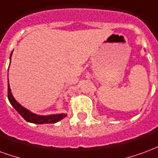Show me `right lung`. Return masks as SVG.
Masks as SVG:
<instances>
[{"mask_svg":"<svg viewBox=\"0 0 158 158\" xmlns=\"http://www.w3.org/2000/svg\"><path fill=\"white\" fill-rule=\"evenodd\" d=\"M12 52L10 55V62H11V57H12ZM7 97H8V100L11 105H12L14 108L16 109V111L21 115V116L25 119L27 122L29 123H37V124H43V123H55L58 122L60 120H62V118H64L67 114L65 113H59V114H52V115H46V116H43V115H38V114H35V113L30 112L29 110H28L25 107L19 104L17 101L15 100V98L13 97L12 94V91H11V89H10V85H9V81L8 85H7Z\"/></svg>","mask_w":158,"mask_h":158,"instance_id":"add662e5","label":"right lung"}]
</instances>
